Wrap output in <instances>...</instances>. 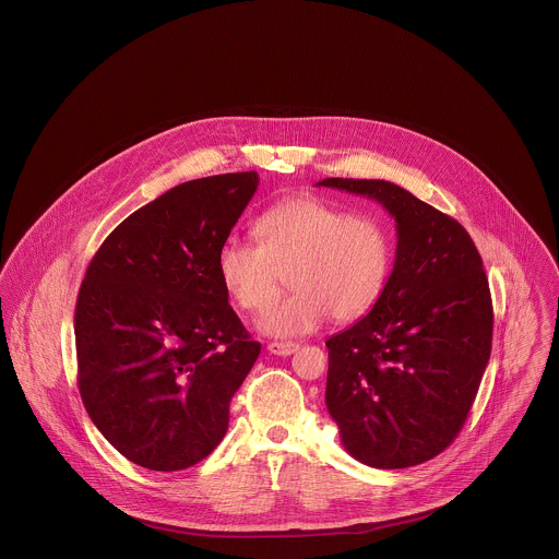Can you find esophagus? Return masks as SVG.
<instances>
[{"mask_svg": "<svg viewBox=\"0 0 559 559\" xmlns=\"http://www.w3.org/2000/svg\"><path fill=\"white\" fill-rule=\"evenodd\" d=\"M298 347L300 345L294 343V341H272V343H267V349L276 356H292Z\"/></svg>", "mask_w": 559, "mask_h": 559, "instance_id": "1", "label": "esophagus"}]
</instances>
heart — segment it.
I'll use <instances>...</instances> for the list:
<instances>
[{
    "label": "heart",
    "instance_id": "1",
    "mask_svg": "<svg viewBox=\"0 0 559 559\" xmlns=\"http://www.w3.org/2000/svg\"><path fill=\"white\" fill-rule=\"evenodd\" d=\"M254 233L259 243L226 239L216 270L226 296L248 313L263 311L287 274L294 292L259 320L267 335H307L331 316L354 322L386 289L393 239L371 214H347L324 199L300 194L265 210Z\"/></svg>",
    "mask_w": 559,
    "mask_h": 559
}]
</instances>
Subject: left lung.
I'll return each instance as SVG.
<instances>
[{"label": "left lung", "mask_w": 559, "mask_h": 559, "mask_svg": "<svg viewBox=\"0 0 559 559\" xmlns=\"http://www.w3.org/2000/svg\"><path fill=\"white\" fill-rule=\"evenodd\" d=\"M318 186L378 201L397 228L395 263L378 305L331 336L326 406L352 457L406 468L453 443L492 347V300L464 226L380 179Z\"/></svg>", "instance_id": "obj_1"}]
</instances>
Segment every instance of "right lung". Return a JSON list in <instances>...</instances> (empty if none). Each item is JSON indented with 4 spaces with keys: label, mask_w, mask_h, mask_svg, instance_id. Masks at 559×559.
<instances>
[{
    "label": "right lung",
    "mask_w": 559,
    "mask_h": 559,
    "mask_svg": "<svg viewBox=\"0 0 559 559\" xmlns=\"http://www.w3.org/2000/svg\"><path fill=\"white\" fill-rule=\"evenodd\" d=\"M259 175L186 181L114 228L75 305L82 402L127 460L181 471L207 457L252 369V341L216 270Z\"/></svg>",
    "instance_id": "add662e5"
}]
</instances>
